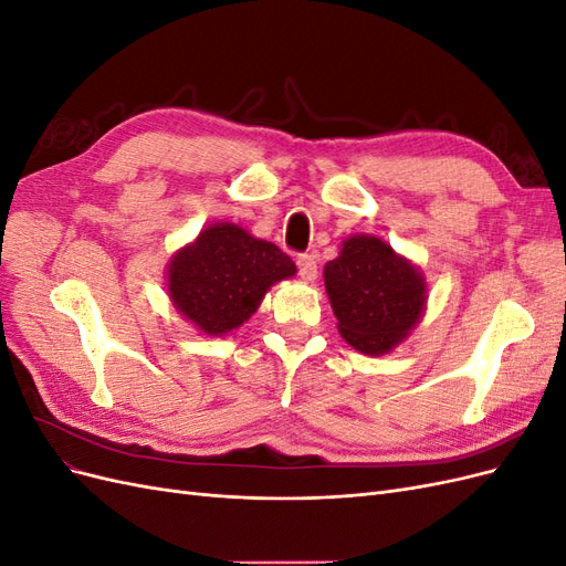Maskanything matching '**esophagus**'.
Instances as JSON below:
<instances>
[{"label":"esophagus","mask_w":566,"mask_h":566,"mask_svg":"<svg viewBox=\"0 0 566 566\" xmlns=\"http://www.w3.org/2000/svg\"><path fill=\"white\" fill-rule=\"evenodd\" d=\"M297 269H300V276L304 281H316L318 266H316V256L314 254H300L297 256Z\"/></svg>","instance_id":"obj_1"}]
</instances>
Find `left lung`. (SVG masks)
<instances>
[{
	"mask_svg": "<svg viewBox=\"0 0 566 566\" xmlns=\"http://www.w3.org/2000/svg\"><path fill=\"white\" fill-rule=\"evenodd\" d=\"M323 279L339 335L364 354L397 347L424 312L422 273L375 235L347 238Z\"/></svg>",
	"mask_w": 566,
	"mask_h": 566,
	"instance_id": "1",
	"label": "left lung"
}]
</instances>
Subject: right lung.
Segmentation results:
<instances>
[{
  "label": "right lung",
  "instance_id": "obj_1",
  "mask_svg": "<svg viewBox=\"0 0 566 566\" xmlns=\"http://www.w3.org/2000/svg\"><path fill=\"white\" fill-rule=\"evenodd\" d=\"M295 264L273 243L219 221L181 248L167 266L169 300L205 335H227L256 312L266 290L295 276Z\"/></svg>",
  "mask_w": 566,
  "mask_h": 566
}]
</instances>
